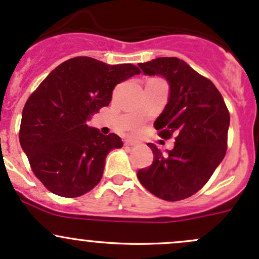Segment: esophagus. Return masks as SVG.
<instances>
[{"instance_id": "1", "label": "esophagus", "mask_w": 259, "mask_h": 259, "mask_svg": "<svg viewBox=\"0 0 259 259\" xmlns=\"http://www.w3.org/2000/svg\"><path fill=\"white\" fill-rule=\"evenodd\" d=\"M125 145L134 146V145H137V142H135V140H125Z\"/></svg>"}]
</instances>
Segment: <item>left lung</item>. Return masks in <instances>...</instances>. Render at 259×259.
Masks as SVG:
<instances>
[{
	"label": "left lung",
	"instance_id": "obj_1",
	"mask_svg": "<svg viewBox=\"0 0 259 259\" xmlns=\"http://www.w3.org/2000/svg\"><path fill=\"white\" fill-rule=\"evenodd\" d=\"M138 66L144 75L168 82V103L154 126L163 139L176 138L166 153L149 143L154 160L138 171V179L161 199H185L209 180L226 155L228 109L214 83L183 60L158 57Z\"/></svg>",
	"mask_w": 259,
	"mask_h": 259
}]
</instances>
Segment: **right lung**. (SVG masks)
<instances>
[{
	"instance_id": "obj_1",
	"label": "right lung",
	"mask_w": 259,
	"mask_h": 259,
	"mask_svg": "<svg viewBox=\"0 0 259 259\" xmlns=\"http://www.w3.org/2000/svg\"><path fill=\"white\" fill-rule=\"evenodd\" d=\"M140 71L135 65H108L74 57L52 70L26 101L20 144L35 176L54 194L75 198L103 177L106 155L122 146L88 121L108 106L116 83Z\"/></svg>"
}]
</instances>
